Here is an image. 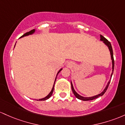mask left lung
Masks as SVG:
<instances>
[{
  "instance_id": "obj_1",
  "label": "left lung",
  "mask_w": 125,
  "mask_h": 125,
  "mask_svg": "<svg viewBox=\"0 0 125 125\" xmlns=\"http://www.w3.org/2000/svg\"><path fill=\"white\" fill-rule=\"evenodd\" d=\"M100 40L101 41H103V42H104V44L107 46L108 48H109V50H110V55H111V58H112V69H113V70H114L115 61H114V58H113V50H112V47L111 44H110V42H109V41L107 40V39L105 38L104 36H102V35H100ZM112 74H113V73H112V74H111V78H112ZM110 80L109 81V83H107V86L106 87V88H105L104 90H103V92H102V93H101L100 94H99L96 95V96H93V97H83V96H80V95H79L78 93H77L76 92H75V90H74V87H73V85L72 83H71V89H72V91H73V92L74 96L76 97L77 98V99H80V100H84V101H88V100H94V99L98 98V97H99L103 96V95L104 94L105 92H106V90H107L108 87H109V84H110Z\"/></svg>"
}]
</instances>
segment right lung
<instances>
[{"label":"right lung","mask_w":125,"mask_h":125,"mask_svg":"<svg viewBox=\"0 0 125 125\" xmlns=\"http://www.w3.org/2000/svg\"><path fill=\"white\" fill-rule=\"evenodd\" d=\"M35 32V29H32V30H31V31H30L29 32H26V33H25V34H23V35H22V36H21V38H22V37H23V36H27V35H31V34H32V33H33V32ZM62 70V68H61V70H60V71H58V73H57V74H58L60 72V71H61V70ZM56 78H57V77H56ZM56 78H55V80H56ZM55 82H54V84H55ZM54 85H53V87H52V90H51V92H50V93H49V94L47 96H46L45 97H44V98H43V99H39V100L40 101H41V100H47V99H48L51 96V95L52 94V93H53V92H54Z\"/></svg>","instance_id":"obj_1"}]
</instances>
